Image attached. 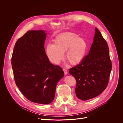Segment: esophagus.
<instances>
[{
    "mask_svg": "<svg viewBox=\"0 0 123 123\" xmlns=\"http://www.w3.org/2000/svg\"><path fill=\"white\" fill-rule=\"evenodd\" d=\"M63 71H64V74H68V71H67V69H65V68H63Z\"/></svg>",
    "mask_w": 123,
    "mask_h": 123,
    "instance_id": "34e87169",
    "label": "esophagus"
}]
</instances>
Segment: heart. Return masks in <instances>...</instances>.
<instances>
[{
    "label": "heart",
    "instance_id": "heart-1",
    "mask_svg": "<svg viewBox=\"0 0 123 123\" xmlns=\"http://www.w3.org/2000/svg\"><path fill=\"white\" fill-rule=\"evenodd\" d=\"M53 42V44H48L46 48V55L52 63L59 64L63 60L65 52L67 60L72 65L79 64L85 56L87 43L75 33H62L56 37Z\"/></svg>",
    "mask_w": 123,
    "mask_h": 123
}]
</instances>
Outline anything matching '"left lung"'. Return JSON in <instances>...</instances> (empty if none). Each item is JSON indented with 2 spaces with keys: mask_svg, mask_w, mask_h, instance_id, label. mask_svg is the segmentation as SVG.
Listing matches in <instances>:
<instances>
[{
  "mask_svg": "<svg viewBox=\"0 0 123 123\" xmlns=\"http://www.w3.org/2000/svg\"><path fill=\"white\" fill-rule=\"evenodd\" d=\"M111 68L107 42L95 28L89 54L79 64L69 69L70 74L76 81L75 92L77 97L86 101L100 94L108 85Z\"/></svg>",
  "mask_w": 123,
  "mask_h": 123,
  "instance_id": "obj_1",
  "label": "left lung"
}]
</instances>
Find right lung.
<instances>
[{"mask_svg": "<svg viewBox=\"0 0 123 123\" xmlns=\"http://www.w3.org/2000/svg\"><path fill=\"white\" fill-rule=\"evenodd\" d=\"M46 35L45 31H28L16 41L11 61L17 86L28 100L41 104L53 101L56 85L64 75L46 54Z\"/></svg>", "mask_w": 123, "mask_h": 123, "instance_id": "1", "label": "right lung"}]
</instances>
